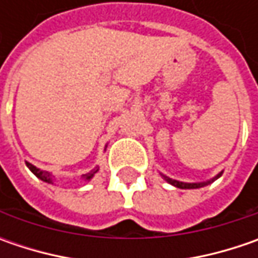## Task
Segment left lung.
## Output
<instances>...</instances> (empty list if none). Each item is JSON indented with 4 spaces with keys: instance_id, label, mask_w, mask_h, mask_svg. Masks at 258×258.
<instances>
[{
    "instance_id": "left-lung-1",
    "label": "left lung",
    "mask_w": 258,
    "mask_h": 258,
    "mask_svg": "<svg viewBox=\"0 0 258 258\" xmlns=\"http://www.w3.org/2000/svg\"><path fill=\"white\" fill-rule=\"evenodd\" d=\"M221 175H223V171L218 173V175H215L213 179L205 181V182H181V181H176V179H172V178L166 176V175H164V173H161V176L164 178L166 182L171 183V185H173V186H176V188H181V189H195V188H201V186H205V185H208V183L214 182V181H215V179H218Z\"/></svg>"
}]
</instances>
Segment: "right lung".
I'll return each mask as SVG.
<instances>
[{
  "mask_svg": "<svg viewBox=\"0 0 258 258\" xmlns=\"http://www.w3.org/2000/svg\"><path fill=\"white\" fill-rule=\"evenodd\" d=\"M25 165L28 166V169L34 173L38 179H41V181H44V182H47V183H53V181H54V176H53L51 173L47 172V171H43V169H40V168H37V166H34L33 164H30V162H25ZM97 171H99V168L96 166V168H94V169H92L90 172L82 175V179H83V181H86V182H89V181L93 178L94 173L97 172Z\"/></svg>",
  "mask_w": 258,
  "mask_h": 258,
  "instance_id": "obj_1",
  "label": "right lung"
}]
</instances>
